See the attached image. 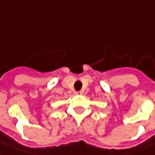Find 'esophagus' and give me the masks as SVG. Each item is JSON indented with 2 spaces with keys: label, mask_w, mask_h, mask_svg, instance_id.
Returning a JSON list of instances; mask_svg holds the SVG:
<instances>
[{
  "label": "esophagus",
  "mask_w": 155,
  "mask_h": 155,
  "mask_svg": "<svg viewBox=\"0 0 155 155\" xmlns=\"http://www.w3.org/2000/svg\"><path fill=\"white\" fill-rule=\"evenodd\" d=\"M75 95H80V94H82V92L81 91H75Z\"/></svg>",
  "instance_id": "34e87169"
}]
</instances>
